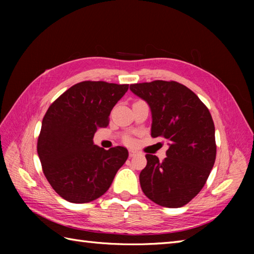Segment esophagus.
I'll list each match as a JSON object with an SVG mask.
<instances>
[{
    "label": "esophagus",
    "instance_id": "1",
    "mask_svg": "<svg viewBox=\"0 0 254 254\" xmlns=\"http://www.w3.org/2000/svg\"><path fill=\"white\" fill-rule=\"evenodd\" d=\"M135 155H136V152H134V150H130V152H128V156H130L131 158L134 157Z\"/></svg>",
    "mask_w": 254,
    "mask_h": 254
}]
</instances>
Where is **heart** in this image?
Instances as JSON below:
<instances>
[{
	"label": "heart",
	"instance_id": "b5f03b06",
	"mask_svg": "<svg viewBox=\"0 0 254 254\" xmlns=\"http://www.w3.org/2000/svg\"><path fill=\"white\" fill-rule=\"evenodd\" d=\"M127 144H133V141H132V139H127Z\"/></svg>",
	"mask_w": 254,
	"mask_h": 254
}]
</instances>
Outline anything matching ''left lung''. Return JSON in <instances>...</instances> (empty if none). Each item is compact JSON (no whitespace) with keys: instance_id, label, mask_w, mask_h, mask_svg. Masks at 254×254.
<instances>
[{"instance_id":"1","label":"left lung","mask_w":254,"mask_h":254,"mask_svg":"<svg viewBox=\"0 0 254 254\" xmlns=\"http://www.w3.org/2000/svg\"><path fill=\"white\" fill-rule=\"evenodd\" d=\"M130 89L152 110V137L169 142L167 157L146 154L139 174L149 199L164 207L188 204L202 190L216 159L215 127L210 112L187 86L175 80L132 84Z\"/></svg>"}]
</instances>
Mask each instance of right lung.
I'll return each mask as SVG.
<instances>
[{"label":"right lung","mask_w":254,"mask_h":254,"mask_svg":"<svg viewBox=\"0 0 254 254\" xmlns=\"http://www.w3.org/2000/svg\"><path fill=\"white\" fill-rule=\"evenodd\" d=\"M127 89V84L84 80L47 110L37 152L47 180L66 201L82 204L104 195L127 161L126 147L106 150L94 145L93 137L108 127L112 108Z\"/></svg>","instance_id":"add662e5"}]
</instances>
